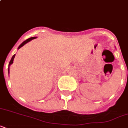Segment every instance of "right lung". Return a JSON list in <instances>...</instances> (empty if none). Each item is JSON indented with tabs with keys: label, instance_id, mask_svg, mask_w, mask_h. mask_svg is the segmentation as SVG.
I'll return each mask as SVG.
<instances>
[{
	"label": "right lung",
	"instance_id": "obj_1",
	"mask_svg": "<svg viewBox=\"0 0 128 128\" xmlns=\"http://www.w3.org/2000/svg\"><path fill=\"white\" fill-rule=\"evenodd\" d=\"M37 37H31V38H29L28 39H27V40H24V42H23L22 44L20 45V46H18V49H19V48H20L22 46H23L24 44H26V43H28V42H30V40H33V39H35V38H36ZM15 57V54L14 55H13L12 57V58H11V60L10 61V62H9V64H8V74H9V68H10V66L11 64H12L13 63V60H14V58Z\"/></svg>",
	"mask_w": 128,
	"mask_h": 128
}]
</instances>
